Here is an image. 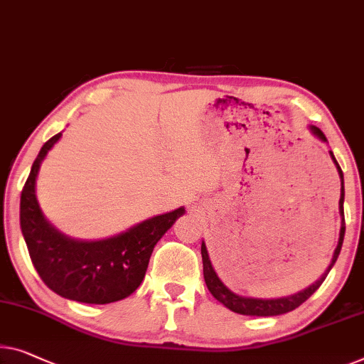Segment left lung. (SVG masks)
I'll return each mask as SVG.
<instances>
[{
    "mask_svg": "<svg viewBox=\"0 0 364 364\" xmlns=\"http://www.w3.org/2000/svg\"><path fill=\"white\" fill-rule=\"evenodd\" d=\"M312 134L322 140V142H327V137H325L323 132L316 126H311ZM330 156H332L335 166H337L338 175H340V181H341V191H340V200H338V209H340V215H341V227H340V237H338V245L335 248L332 262H330L328 268L325 269V273L318 278L316 283L311 284L306 289H302L296 294L286 296V297H279V299H255V297H242L232 292L229 287H227L222 281L219 279V276L213 268V263L209 259V253L208 248H205V243H200V255H203V271H204V281L208 289L210 291L217 301L224 304L227 309H230L232 312L242 314V316H257V317H271V316H281V314L291 312L294 311L296 307H299L302 302H306L309 297H311L314 292H316L321 284L327 278L328 271L332 269V267L337 262L341 245H343V237H345V215H343V200H345V186H343V171L338 165V161L335 160V156L332 151H330Z\"/></svg>",
    "mask_w": 364,
    "mask_h": 364,
    "instance_id": "left-lung-1",
    "label": "left lung"
}]
</instances>
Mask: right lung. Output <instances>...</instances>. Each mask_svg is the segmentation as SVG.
<instances>
[{
    "label": "right lung",
    "mask_w": 364,
    "mask_h": 364,
    "mask_svg": "<svg viewBox=\"0 0 364 364\" xmlns=\"http://www.w3.org/2000/svg\"><path fill=\"white\" fill-rule=\"evenodd\" d=\"M60 137L62 132L43 144L21 193V230L32 264L43 283L65 299L121 301L142 283L156 242L184 214V208L151 217L105 240L83 242L63 235L46 219L36 196L42 160Z\"/></svg>",
    "instance_id": "add662e5"
}]
</instances>
